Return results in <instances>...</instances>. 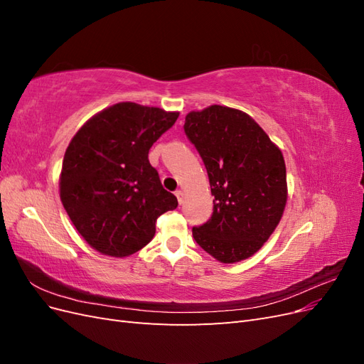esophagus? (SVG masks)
<instances>
[{"label":"esophagus","instance_id":"1","mask_svg":"<svg viewBox=\"0 0 364 364\" xmlns=\"http://www.w3.org/2000/svg\"><path fill=\"white\" fill-rule=\"evenodd\" d=\"M174 194H176V197H178V202L182 203V202H183V191H182V190H178Z\"/></svg>","mask_w":364,"mask_h":364}]
</instances>
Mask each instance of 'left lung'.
I'll use <instances>...</instances> for the list:
<instances>
[{
  "mask_svg": "<svg viewBox=\"0 0 364 364\" xmlns=\"http://www.w3.org/2000/svg\"><path fill=\"white\" fill-rule=\"evenodd\" d=\"M185 135L205 164L214 211L193 237L225 264L252 257L277 229L287 203L281 150L255 119L213 105L185 117Z\"/></svg>",
  "mask_w": 364,
  "mask_h": 364,
  "instance_id": "obj_1",
  "label": "left lung"
}]
</instances>
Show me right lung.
I'll list each match as a JSON object with an SVG mask.
<instances>
[{"instance_id":"1","label":"right lung","mask_w":364,"mask_h":364,"mask_svg":"<svg viewBox=\"0 0 364 364\" xmlns=\"http://www.w3.org/2000/svg\"><path fill=\"white\" fill-rule=\"evenodd\" d=\"M179 112L123 102L79 129L65 151L59 190L65 211L85 241L103 255L124 258L150 243L156 218L176 209L149 150Z\"/></svg>"}]
</instances>
